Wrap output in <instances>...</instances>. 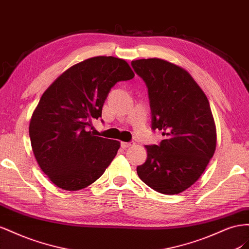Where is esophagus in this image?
<instances>
[{"mask_svg":"<svg viewBox=\"0 0 249 249\" xmlns=\"http://www.w3.org/2000/svg\"><path fill=\"white\" fill-rule=\"evenodd\" d=\"M134 142H129V143H126V142H122V143H121V146H122V148H129V147H132V146H134Z\"/></svg>","mask_w":249,"mask_h":249,"instance_id":"1","label":"esophagus"}]
</instances>
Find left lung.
<instances>
[{"label":"left lung","mask_w":249,"mask_h":249,"mask_svg":"<svg viewBox=\"0 0 249 249\" xmlns=\"http://www.w3.org/2000/svg\"><path fill=\"white\" fill-rule=\"evenodd\" d=\"M148 88L152 129L160 145L145 146L140 178L161 194L174 195L194 184L215 153L217 132L207 96L187 70L160 58L132 60Z\"/></svg>","instance_id":"obj_1"}]
</instances>
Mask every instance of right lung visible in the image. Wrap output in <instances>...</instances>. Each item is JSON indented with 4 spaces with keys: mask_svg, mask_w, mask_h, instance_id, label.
<instances>
[{
    "mask_svg": "<svg viewBox=\"0 0 249 249\" xmlns=\"http://www.w3.org/2000/svg\"><path fill=\"white\" fill-rule=\"evenodd\" d=\"M124 59L96 56L65 71L42 94L29 124L32 151L55 186L78 191L95 182L115 159L120 142L88 131L102 115L118 81L132 79Z\"/></svg>",
    "mask_w": 249,
    "mask_h": 249,
    "instance_id": "right-lung-1",
    "label": "right lung"
}]
</instances>
